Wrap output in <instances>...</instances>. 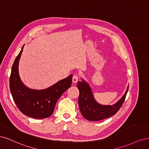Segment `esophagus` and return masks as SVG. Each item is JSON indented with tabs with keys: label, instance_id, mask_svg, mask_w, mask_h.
Wrapping results in <instances>:
<instances>
[{
	"label": "esophagus",
	"instance_id": "34e87169",
	"mask_svg": "<svg viewBox=\"0 0 149 149\" xmlns=\"http://www.w3.org/2000/svg\"><path fill=\"white\" fill-rule=\"evenodd\" d=\"M79 80V76L76 74H74L73 76V83H76Z\"/></svg>",
	"mask_w": 149,
	"mask_h": 149
}]
</instances>
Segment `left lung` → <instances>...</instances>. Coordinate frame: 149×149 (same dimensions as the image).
Returning a JSON list of instances; mask_svg holds the SVG:
<instances>
[{"label": "left lung", "mask_w": 149, "mask_h": 149, "mask_svg": "<svg viewBox=\"0 0 149 149\" xmlns=\"http://www.w3.org/2000/svg\"><path fill=\"white\" fill-rule=\"evenodd\" d=\"M77 86L79 91L78 105L81 113L86 119L91 121L103 120L117 113L123 106L129 89L128 86L124 96L115 104L104 106L97 103L94 100L91 88L85 81H79Z\"/></svg>", "instance_id": "8db88e82"}]
</instances>
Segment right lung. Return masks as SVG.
<instances>
[{"instance_id":"obj_1","label":"right lung","mask_w":149,"mask_h":149,"mask_svg":"<svg viewBox=\"0 0 149 149\" xmlns=\"http://www.w3.org/2000/svg\"><path fill=\"white\" fill-rule=\"evenodd\" d=\"M13 63L10 76V89L15 104L24 114L35 119H45L53 112L56 103L60 96L70 88L73 74L45 89H31L25 86L20 78L19 63L23 51Z\"/></svg>"}]
</instances>
